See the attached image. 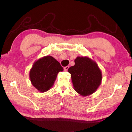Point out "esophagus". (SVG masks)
Returning a JSON list of instances; mask_svg holds the SVG:
<instances>
[{
	"label": "esophagus",
	"instance_id": "1",
	"mask_svg": "<svg viewBox=\"0 0 132 132\" xmlns=\"http://www.w3.org/2000/svg\"><path fill=\"white\" fill-rule=\"evenodd\" d=\"M69 68V66H67L65 67H64V70L65 71H67L68 70V69Z\"/></svg>",
	"mask_w": 132,
	"mask_h": 132
}]
</instances>
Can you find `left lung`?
Here are the masks:
<instances>
[{
    "mask_svg": "<svg viewBox=\"0 0 132 132\" xmlns=\"http://www.w3.org/2000/svg\"><path fill=\"white\" fill-rule=\"evenodd\" d=\"M74 62L75 65L68 70L71 74L74 90L83 96L93 94L102 80L101 71L97 64L86 57H78Z\"/></svg>",
    "mask_w": 132,
    "mask_h": 132,
    "instance_id": "1",
    "label": "left lung"
}]
</instances>
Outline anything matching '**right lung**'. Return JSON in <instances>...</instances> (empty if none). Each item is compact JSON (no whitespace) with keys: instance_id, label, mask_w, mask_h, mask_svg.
Wrapping results in <instances>:
<instances>
[{"instance_id":"right-lung-1","label":"right lung","mask_w":132,"mask_h":132,"mask_svg":"<svg viewBox=\"0 0 132 132\" xmlns=\"http://www.w3.org/2000/svg\"><path fill=\"white\" fill-rule=\"evenodd\" d=\"M62 71L63 67L57 60L47 55L34 64L30 71V80L36 89L44 93L53 85L58 73Z\"/></svg>"}]
</instances>
